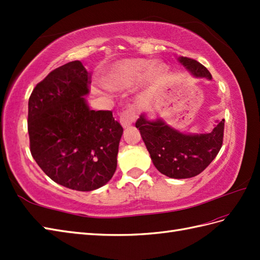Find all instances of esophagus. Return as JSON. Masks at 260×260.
I'll return each mask as SVG.
<instances>
[{"label":"esophagus","mask_w":260,"mask_h":260,"mask_svg":"<svg viewBox=\"0 0 260 260\" xmlns=\"http://www.w3.org/2000/svg\"><path fill=\"white\" fill-rule=\"evenodd\" d=\"M119 119H120V124H121V126L124 127V128L131 126L136 119V113H135L134 108L129 107V108H127L126 110H124V112L121 113Z\"/></svg>","instance_id":"esophagus-1"}]
</instances>
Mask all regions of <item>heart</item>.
<instances>
[{
  "instance_id": "1",
  "label": "heart",
  "mask_w": 260,
  "mask_h": 260,
  "mask_svg": "<svg viewBox=\"0 0 260 260\" xmlns=\"http://www.w3.org/2000/svg\"><path fill=\"white\" fill-rule=\"evenodd\" d=\"M167 74L168 67L164 63H155L148 59H125L107 71L103 84L110 90H123L137 84L147 75L151 81L159 82Z\"/></svg>"
}]
</instances>
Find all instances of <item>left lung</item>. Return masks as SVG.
Instances as JSON below:
<instances>
[{"instance_id": "left-lung-1", "label": "left lung", "mask_w": 260, "mask_h": 260, "mask_svg": "<svg viewBox=\"0 0 260 260\" xmlns=\"http://www.w3.org/2000/svg\"><path fill=\"white\" fill-rule=\"evenodd\" d=\"M178 61L197 78L212 79L209 70L197 60L180 57ZM135 126L140 129L153 164L172 179H189L200 174L222 146L224 119L217 120L211 132L201 134L183 133L159 117L148 119L145 113Z\"/></svg>"}]
</instances>
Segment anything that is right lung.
<instances>
[{
    "mask_svg": "<svg viewBox=\"0 0 260 260\" xmlns=\"http://www.w3.org/2000/svg\"><path fill=\"white\" fill-rule=\"evenodd\" d=\"M90 76L79 60L51 71L29 98L30 151L56 183L92 191L113 178L123 127L110 110H91Z\"/></svg>",
    "mask_w": 260,
    "mask_h": 260,
    "instance_id": "add662e5",
    "label": "right lung"
}]
</instances>
